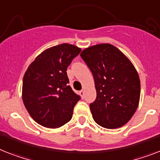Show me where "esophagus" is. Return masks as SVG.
<instances>
[{"instance_id": "1", "label": "esophagus", "mask_w": 160, "mask_h": 160, "mask_svg": "<svg viewBox=\"0 0 160 160\" xmlns=\"http://www.w3.org/2000/svg\"><path fill=\"white\" fill-rule=\"evenodd\" d=\"M79 93H80V96H82V98H83V97H84V95H85V91H84V90H82V91L79 92Z\"/></svg>"}]
</instances>
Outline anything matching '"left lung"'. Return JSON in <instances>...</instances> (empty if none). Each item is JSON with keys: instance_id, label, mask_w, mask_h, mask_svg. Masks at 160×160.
<instances>
[{"instance_id": "8db88e82", "label": "left lung", "mask_w": 160, "mask_h": 160, "mask_svg": "<svg viewBox=\"0 0 160 160\" xmlns=\"http://www.w3.org/2000/svg\"><path fill=\"white\" fill-rule=\"evenodd\" d=\"M80 55L94 77L96 99L90 109L95 122L105 128H121L139 105L141 82L137 69L122 51L109 43L88 47Z\"/></svg>"}]
</instances>
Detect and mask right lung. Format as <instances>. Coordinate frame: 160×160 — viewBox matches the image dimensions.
Returning a JSON list of instances; mask_svg holds the SVG:
<instances>
[{
	"label": "right lung",
	"instance_id": "obj_1",
	"mask_svg": "<svg viewBox=\"0 0 160 160\" xmlns=\"http://www.w3.org/2000/svg\"><path fill=\"white\" fill-rule=\"evenodd\" d=\"M82 51L63 43L45 50L36 57L23 79L22 98L35 122L48 128H58L72 118L79 97L68 85L67 68Z\"/></svg>",
	"mask_w": 160,
	"mask_h": 160
}]
</instances>
